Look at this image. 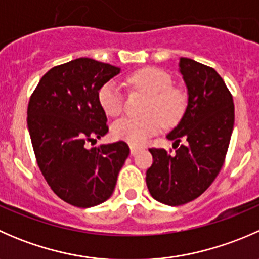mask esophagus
<instances>
[{"label": "esophagus", "mask_w": 259, "mask_h": 259, "mask_svg": "<svg viewBox=\"0 0 259 259\" xmlns=\"http://www.w3.org/2000/svg\"><path fill=\"white\" fill-rule=\"evenodd\" d=\"M139 150L140 149L138 148V146H134V145L130 146V154H132V155H135V154H137Z\"/></svg>", "instance_id": "34e87169"}]
</instances>
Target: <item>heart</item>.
Wrapping results in <instances>:
<instances>
[{
  "label": "heart",
  "instance_id": "b5f03b06",
  "mask_svg": "<svg viewBox=\"0 0 259 259\" xmlns=\"http://www.w3.org/2000/svg\"><path fill=\"white\" fill-rule=\"evenodd\" d=\"M127 82L150 95L145 116H125L116 120L111 133L116 139L132 145H143L158 133L161 124L174 125L185 110V95L171 86V77L156 67H144L127 76ZM98 101L109 116H117L124 110V96L114 80L104 83L98 91Z\"/></svg>",
  "mask_w": 259,
  "mask_h": 259
}]
</instances>
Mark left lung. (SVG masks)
Returning a JSON list of instances; mask_svg holds the SVG:
<instances>
[{
  "label": "left lung",
  "instance_id": "left-lung-1",
  "mask_svg": "<svg viewBox=\"0 0 259 259\" xmlns=\"http://www.w3.org/2000/svg\"><path fill=\"white\" fill-rule=\"evenodd\" d=\"M179 71L187 86L188 105L178 125L166 135L174 140L176 153L149 149L154 161L146 170L151 197L173 207L194 200L214 182L234 125L233 98L215 70L180 57Z\"/></svg>",
  "mask_w": 259,
  "mask_h": 259
}]
</instances>
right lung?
<instances>
[{
	"label": "right lung",
	"mask_w": 259,
	"mask_h": 259,
	"mask_svg": "<svg viewBox=\"0 0 259 259\" xmlns=\"http://www.w3.org/2000/svg\"><path fill=\"white\" fill-rule=\"evenodd\" d=\"M119 72L80 57L49 70L30 98L27 127L38 168L55 194L75 207L108 200L129 156L125 142L86 146L109 132L98 91Z\"/></svg>",
	"instance_id": "add662e5"
}]
</instances>
